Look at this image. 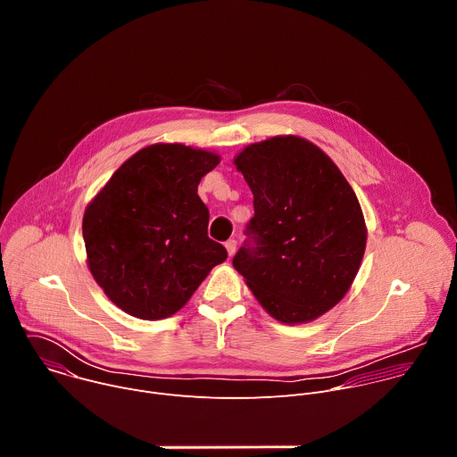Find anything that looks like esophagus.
I'll return each mask as SVG.
<instances>
[{
    "label": "esophagus",
    "instance_id": "1",
    "mask_svg": "<svg viewBox=\"0 0 457 457\" xmlns=\"http://www.w3.org/2000/svg\"><path fill=\"white\" fill-rule=\"evenodd\" d=\"M224 245H226V249H228V254H229V256H233V254H235V251H237V240H235V238H229Z\"/></svg>",
    "mask_w": 457,
    "mask_h": 457
}]
</instances>
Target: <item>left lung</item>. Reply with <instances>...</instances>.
Here are the masks:
<instances>
[{"label": "left lung", "instance_id": "1", "mask_svg": "<svg viewBox=\"0 0 457 457\" xmlns=\"http://www.w3.org/2000/svg\"><path fill=\"white\" fill-rule=\"evenodd\" d=\"M233 162L254 206L233 268L275 320H316L361 264L367 228L356 193L329 155L296 136L249 145Z\"/></svg>", "mask_w": 457, "mask_h": 457}]
</instances>
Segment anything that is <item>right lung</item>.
<instances>
[{
  "label": "right lung",
  "mask_w": 457,
  "mask_h": 457,
  "mask_svg": "<svg viewBox=\"0 0 457 457\" xmlns=\"http://www.w3.org/2000/svg\"><path fill=\"white\" fill-rule=\"evenodd\" d=\"M220 157L184 145H152L129 157L85 210L88 268L104 295L141 320L175 314L228 251L208 237L197 195Z\"/></svg>",
  "instance_id": "right-lung-1"
}]
</instances>
